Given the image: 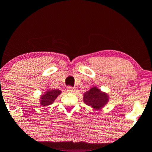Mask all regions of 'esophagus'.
<instances>
[{
  "instance_id": "esophagus-1",
  "label": "esophagus",
  "mask_w": 152,
  "mask_h": 152,
  "mask_svg": "<svg viewBox=\"0 0 152 152\" xmlns=\"http://www.w3.org/2000/svg\"><path fill=\"white\" fill-rule=\"evenodd\" d=\"M76 91V89L74 88H73L72 86H68L67 87V91L69 93H74Z\"/></svg>"
}]
</instances>
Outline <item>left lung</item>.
Returning <instances> with one entry per match:
<instances>
[{
  "mask_svg": "<svg viewBox=\"0 0 152 152\" xmlns=\"http://www.w3.org/2000/svg\"><path fill=\"white\" fill-rule=\"evenodd\" d=\"M83 101L86 105L93 108L99 110L103 107L108 101V96L105 93L101 92L96 87H94L83 95Z\"/></svg>",
  "mask_w": 152,
  "mask_h": 152,
  "instance_id": "obj_1",
  "label": "left lung"
}]
</instances>
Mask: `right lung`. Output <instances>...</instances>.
<instances>
[{
    "instance_id": "add662e5",
    "label": "right lung",
    "mask_w": 152,
    "mask_h": 152,
    "mask_svg": "<svg viewBox=\"0 0 152 152\" xmlns=\"http://www.w3.org/2000/svg\"><path fill=\"white\" fill-rule=\"evenodd\" d=\"M61 94V91L59 90H51L47 91L45 94L41 97V105L43 106H47L51 105L54 103V100L57 98V96Z\"/></svg>"
}]
</instances>
